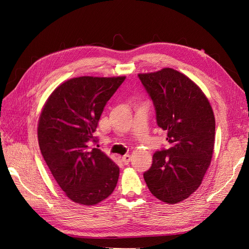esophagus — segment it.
Instances as JSON below:
<instances>
[{"mask_svg": "<svg viewBox=\"0 0 249 249\" xmlns=\"http://www.w3.org/2000/svg\"><path fill=\"white\" fill-rule=\"evenodd\" d=\"M122 161H123L124 164L127 165V164L130 163V161H131V156H130V155H124V156L122 158Z\"/></svg>", "mask_w": 249, "mask_h": 249, "instance_id": "esophagus-1", "label": "esophagus"}]
</instances>
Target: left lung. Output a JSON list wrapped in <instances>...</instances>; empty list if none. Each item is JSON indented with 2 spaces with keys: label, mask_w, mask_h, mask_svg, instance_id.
Listing matches in <instances>:
<instances>
[{
  "label": "left lung",
  "mask_w": 249,
  "mask_h": 249,
  "mask_svg": "<svg viewBox=\"0 0 249 249\" xmlns=\"http://www.w3.org/2000/svg\"><path fill=\"white\" fill-rule=\"evenodd\" d=\"M138 77L152 99L170 147L156 152L143 173L154 196L177 203L197 190L211 164L215 117L207 96L184 73L167 67Z\"/></svg>",
  "instance_id": "left-lung-1"
}]
</instances>
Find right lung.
Here are the masks:
<instances>
[{
	"label": "right lung",
	"instance_id": "1",
	"mask_svg": "<svg viewBox=\"0 0 249 249\" xmlns=\"http://www.w3.org/2000/svg\"><path fill=\"white\" fill-rule=\"evenodd\" d=\"M125 77L67 80L49 96L37 127L40 152L66 196L85 206L114 191L119 168L101 149L93 133L107 102Z\"/></svg>",
	"mask_w": 249,
	"mask_h": 249
}]
</instances>
